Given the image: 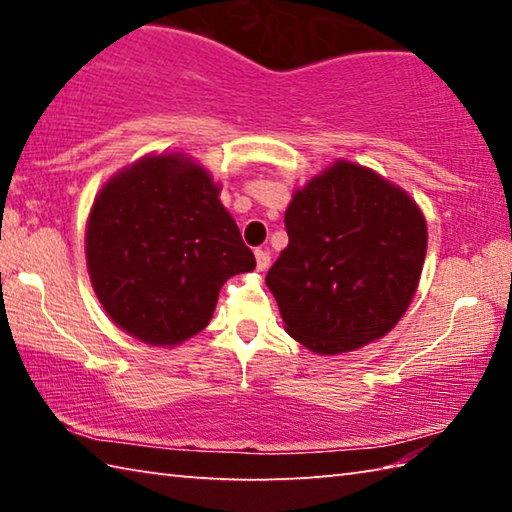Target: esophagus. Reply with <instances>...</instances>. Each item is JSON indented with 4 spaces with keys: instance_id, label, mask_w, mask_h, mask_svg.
Here are the masks:
<instances>
[{
    "instance_id": "esophagus-1",
    "label": "esophagus",
    "mask_w": 512,
    "mask_h": 512,
    "mask_svg": "<svg viewBox=\"0 0 512 512\" xmlns=\"http://www.w3.org/2000/svg\"><path fill=\"white\" fill-rule=\"evenodd\" d=\"M255 259H257V271H266L268 266H271V253L268 250H255Z\"/></svg>"
}]
</instances>
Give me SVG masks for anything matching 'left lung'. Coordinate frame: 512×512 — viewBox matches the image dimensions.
Instances as JSON below:
<instances>
[{
	"instance_id": "obj_1",
	"label": "left lung",
	"mask_w": 512,
	"mask_h": 512,
	"mask_svg": "<svg viewBox=\"0 0 512 512\" xmlns=\"http://www.w3.org/2000/svg\"><path fill=\"white\" fill-rule=\"evenodd\" d=\"M289 246L266 273L284 329L316 354L386 336L418 291L427 221L377 171L336 160L293 192Z\"/></svg>"
}]
</instances>
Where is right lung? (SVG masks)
Returning a JSON list of instances; mask_svg holds the SVG:
<instances>
[{"mask_svg":"<svg viewBox=\"0 0 512 512\" xmlns=\"http://www.w3.org/2000/svg\"><path fill=\"white\" fill-rule=\"evenodd\" d=\"M221 185L187 153H149L94 196L85 225L92 289L112 323L155 348L207 327L219 291L255 255L219 201Z\"/></svg>","mask_w":512,"mask_h":512,"instance_id":"1","label":"right lung"}]
</instances>
